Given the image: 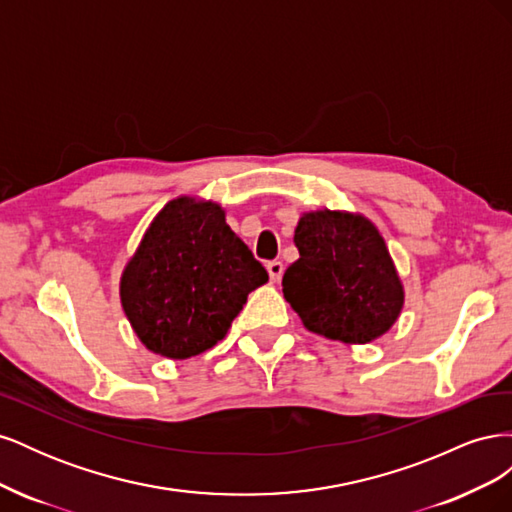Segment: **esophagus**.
<instances>
[{
  "mask_svg": "<svg viewBox=\"0 0 512 512\" xmlns=\"http://www.w3.org/2000/svg\"><path fill=\"white\" fill-rule=\"evenodd\" d=\"M267 271H269L271 282H280L284 275V265L280 260H271V262H267Z\"/></svg>",
  "mask_w": 512,
  "mask_h": 512,
  "instance_id": "34e87169",
  "label": "esophagus"
}]
</instances>
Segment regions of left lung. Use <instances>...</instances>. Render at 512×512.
I'll list each match as a JSON object with an SVG mask.
<instances>
[{"mask_svg":"<svg viewBox=\"0 0 512 512\" xmlns=\"http://www.w3.org/2000/svg\"><path fill=\"white\" fill-rule=\"evenodd\" d=\"M294 245L299 260L286 269L282 290L307 331L369 344L393 327L406 292L374 222L363 213L305 211Z\"/></svg>","mask_w":512,"mask_h":512,"instance_id":"8db88e82","label":"left lung"}]
</instances>
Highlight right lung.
<instances>
[{"instance_id":"right-lung-1","label":"right lung","mask_w":512,"mask_h":512,"mask_svg":"<svg viewBox=\"0 0 512 512\" xmlns=\"http://www.w3.org/2000/svg\"><path fill=\"white\" fill-rule=\"evenodd\" d=\"M269 273L226 224L220 203L177 196L128 258L119 299L143 346L183 361L226 337L247 294Z\"/></svg>"}]
</instances>
